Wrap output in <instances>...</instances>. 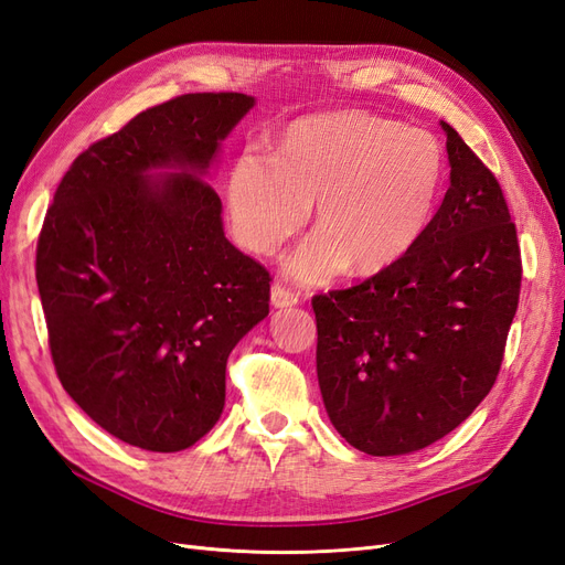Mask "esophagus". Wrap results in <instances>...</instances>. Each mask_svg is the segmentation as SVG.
I'll use <instances>...</instances> for the list:
<instances>
[{
    "instance_id": "obj_1",
    "label": "esophagus",
    "mask_w": 565,
    "mask_h": 565,
    "mask_svg": "<svg viewBox=\"0 0 565 565\" xmlns=\"http://www.w3.org/2000/svg\"><path fill=\"white\" fill-rule=\"evenodd\" d=\"M270 303H274L276 308L295 306V303H299V291L285 287L282 282H276L274 287H270Z\"/></svg>"
}]
</instances>
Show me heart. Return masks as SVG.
I'll list each match as a JSON object with an SVG mask.
<instances>
[{"label": "heart", "mask_w": 565, "mask_h": 565, "mask_svg": "<svg viewBox=\"0 0 565 565\" xmlns=\"http://www.w3.org/2000/svg\"><path fill=\"white\" fill-rule=\"evenodd\" d=\"M444 184V151L430 132L362 109L316 114L291 124L276 159L245 151L233 166L226 203L236 238L270 255L308 217L313 233L287 270L313 282L372 276L399 262L430 226Z\"/></svg>", "instance_id": "b5f03b06"}]
</instances>
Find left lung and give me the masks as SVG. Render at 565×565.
I'll return each mask as SVG.
<instances>
[{
	"label": "left lung",
	"instance_id": "obj_1",
	"mask_svg": "<svg viewBox=\"0 0 565 565\" xmlns=\"http://www.w3.org/2000/svg\"><path fill=\"white\" fill-rule=\"evenodd\" d=\"M451 186L412 252L313 297L318 383L339 435L369 456L425 449L493 387L521 291L516 226L495 174L441 121Z\"/></svg>",
	"mask_w": 565,
	"mask_h": 565
}]
</instances>
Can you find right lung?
I'll return each mask as SVG.
<instances>
[{
	"instance_id": "1",
	"label": "right lung",
	"mask_w": 565,
	"mask_h": 565,
	"mask_svg": "<svg viewBox=\"0 0 565 565\" xmlns=\"http://www.w3.org/2000/svg\"><path fill=\"white\" fill-rule=\"evenodd\" d=\"M255 107L186 93L74 159L36 241L49 348L67 395L116 439L189 449L222 416L226 360L268 316L270 274L233 247L203 180ZM178 169L154 175L151 169Z\"/></svg>"
}]
</instances>
